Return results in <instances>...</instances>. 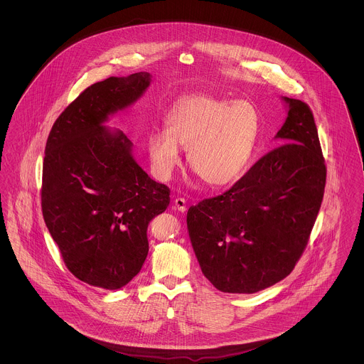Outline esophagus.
I'll list each match as a JSON object with an SVG mask.
<instances>
[{"label": "esophagus", "mask_w": 364, "mask_h": 364, "mask_svg": "<svg viewBox=\"0 0 364 364\" xmlns=\"http://www.w3.org/2000/svg\"><path fill=\"white\" fill-rule=\"evenodd\" d=\"M173 208L178 210V211H186V200L183 198H176L173 200Z\"/></svg>", "instance_id": "esophagus-1"}]
</instances>
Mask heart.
Wrapping results in <instances>:
<instances>
[{"instance_id": "b5f03b06", "label": "heart", "mask_w": 364, "mask_h": 364, "mask_svg": "<svg viewBox=\"0 0 364 364\" xmlns=\"http://www.w3.org/2000/svg\"><path fill=\"white\" fill-rule=\"evenodd\" d=\"M258 133L259 116L250 102L191 94L171 109L166 132L149 137V156L156 176L168 179L181 162L179 149L188 150L192 172L208 186H224L245 171Z\"/></svg>"}]
</instances>
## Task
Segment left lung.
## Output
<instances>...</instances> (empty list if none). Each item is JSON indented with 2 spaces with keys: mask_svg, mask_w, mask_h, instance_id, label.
I'll use <instances>...</instances> for the list:
<instances>
[{
  "mask_svg": "<svg viewBox=\"0 0 364 364\" xmlns=\"http://www.w3.org/2000/svg\"><path fill=\"white\" fill-rule=\"evenodd\" d=\"M289 114L276 139L228 191L188 210L196 258L223 293L252 294L291 273L322 203L326 166L310 106L284 97Z\"/></svg>",
  "mask_w": 364,
  "mask_h": 364,
  "instance_id": "obj_1",
  "label": "left lung"
}]
</instances>
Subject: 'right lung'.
<instances>
[{
	"instance_id": "right-lung-1",
	"label": "right lung",
	"mask_w": 364,
	"mask_h": 364,
	"mask_svg": "<svg viewBox=\"0 0 364 364\" xmlns=\"http://www.w3.org/2000/svg\"><path fill=\"white\" fill-rule=\"evenodd\" d=\"M149 73L109 77L84 90L48 137L42 211L67 269L81 282L116 290L141 269L150 221L169 206V188L132 156L123 132L102 126L150 85Z\"/></svg>"
}]
</instances>
